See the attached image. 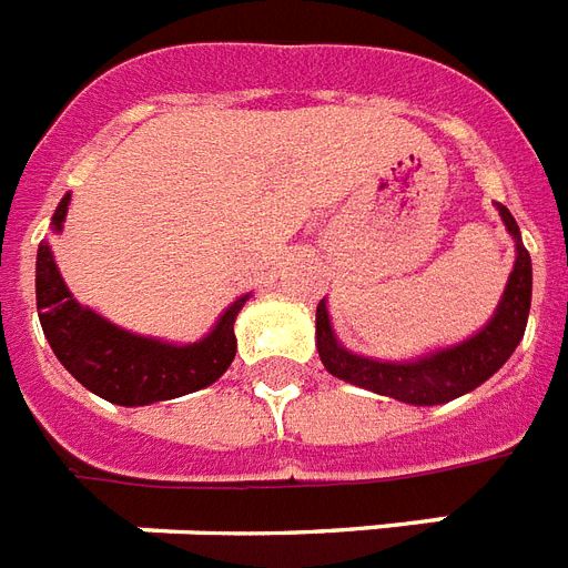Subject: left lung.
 <instances>
[{"label": "left lung", "mask_w": 568, "mask_h": 568, "mask_svg": "<svg viewBox=\"0 0 568 568\" xmlns=\"http://www.w3.org/2000/svg\"><path fill=\"white\" fill-rule=\"evenodd\" d=\"M501 213V222L510 231L516 243V263L510 278H507L505 296L498 302L493 320L471 334L469 339L457 346L439 348L416 361H372V357L348 352L331 328L328 307L325 298L316 307V348L325 369L337 378L355 384V387L372 389L378 396H389L405 402V405H446L452 398L466 396L475 387H480L489 375H496L514 355L519 339L525 337L530 311V255L521 246L519 225L514 213L505 205H496Z\"/></svg>", "instance_id": "1"}]
</instances>
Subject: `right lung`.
I'll use <instances>...</instances> for the list:
<instances>
[{
    "mask_svg": "<svg viewBox=\"0 0 568 568\" xmlns=\"http://www.w3.org/2000/svg\"><path fill=\"white\" fill-rule=\"evenodd\" d=\"M67 205H70V193L54 211L52 231L63 229ZM34 284H38L40 325L54 357L81 387L122 407L166 402L213 384L234 361L237 352L234 320L240 307L248 302V293L240 296L234 305L225 307L207 337L187 346H175L116 328L97 311L81 307L63 284L47 240L38 248Z\"/></svg>",
    "mask_w": 568,
    "mask_h": 568,
    "instance_id": "right-lung-1",
    "label": "right lung"
}]
</instances>
